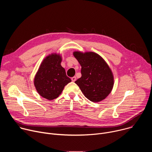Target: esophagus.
Masks as SVG:
<instances>
[{
    "mask_svg": "<svg viewBox=\"0 0 152 152\" xmlns=\"http://www.w3.org/2000/svg\"><path fill=\"white\" fill-rule=\"evenodd\" d=\"M71 79H72V80L73 82H75V81H76V77L75 76H74V77H72L71 78Z\"/></svg>",
    "mask_w": 152,
    "mask_h": 152,
    "instance_id": "esophagus-1",
    "label": "esophagus"
}]
</instances>
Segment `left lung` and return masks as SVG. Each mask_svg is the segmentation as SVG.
<instances>
[{
    "label": "left lung",
    "mask_w": 152,
    "mask_h": 152,
    "mask_svg": "<svg viewBox=\"0 0 152 152\" xmlns=\"http://www.w3.org/2000/svg\"><path fill=\"white\" fill-rule=\"evenodd\" d=\"M80 66L82 76L75 83L85 97L93 102L104 99L114 85L113 73L104 59L94 52H75Z\"/></svg>",
    "instance_id": "8db88e82"
}]
</instances>
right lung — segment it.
Instances as JSON below:
<instances>
[{
	"label": "right lung",
	"instance_id": "1",
	"mask_svg": "<svg viewBox=\"0 0 152 152\" xmlns=\"http://www.w3.org/2000/svg\"><path fill=\"white\" fill-rule=\"evenodd\" d=\"M61 61L59 55L47 56L35 76L34 85L38 94L50 100L57 98L64 86L72 81L61 66Z\"/></svg>",
	"mask_w": 152,
	"mask_h": 152
}]
</instances>
